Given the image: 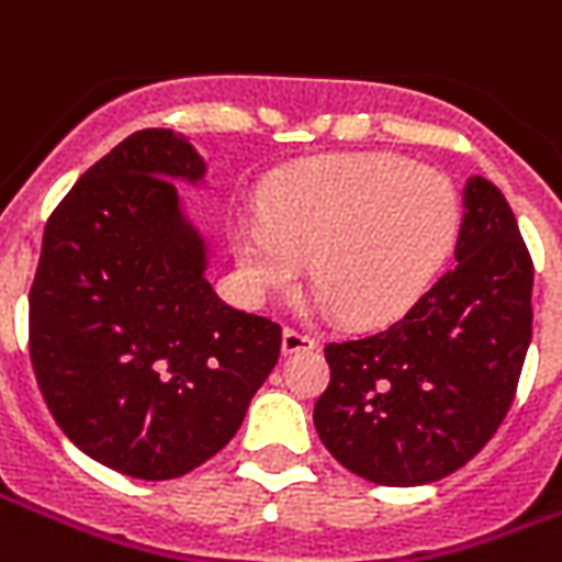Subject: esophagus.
<instances>
[{"label": "esophagus", "mask_w": 562, "mask_h": 562, "mask_svg": "<svg viewBox=\"0 0 562 562\" xmlns=\"http://www.w3.org/2000/svg\"><path fill=\"white\" fill-rule=\"evenodd\" d=\"M310 349H316V340H313L310 334H304V330H294V328L282 330V355L310 352Z\"/></svg>", "instance_id": "obj_1"}]
</instances>
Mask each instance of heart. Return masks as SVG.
<instances>
[{
    "mask_svg": "<svg viewBox=\"0 0 562 562\" xmlns=\"http://www.w3.org/2000/svg\"><path fill=\"white\" fill-rule=\"evenodd\" d=\"M458 232L460 198L446 173L391 153H349L282 171L261 220L234 225L232 249L256 297L294 285L310 261L313 306L370 325L427 292Z\"/></svg>",
    "mask_w": 562,
    "mask_h": 562,
    "instance_id": "obj_1",
    "label": "heart"
}]
</instances>
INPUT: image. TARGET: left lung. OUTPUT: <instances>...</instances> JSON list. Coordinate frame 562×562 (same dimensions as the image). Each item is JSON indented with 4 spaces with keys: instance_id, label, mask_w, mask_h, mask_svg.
I'll return each mask as SVG.
<instances>
[{
    "instance_id": "8db88e82",
    "label": "left lung",
    "mask_w": 562,
    "mask_h": 562,
    "mask_svg": "<svg viewBox=\"0 0 562 562\" xmlns=\"http://www.w3.org/2000/svg\"><path fill=\"white\" fill-rule=\"evenodd\" d=\"M454 258L389 328L325 346L330 382L313 422L367 482L446 479L487 446L515 401L532 337V261L508 201L484 177L463 189Z\"/></svg>"
}]
</instances>
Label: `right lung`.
I'll return each mask as SVG.
<instances>
[{
    "mask_svg": "<svg viewBox=\"0 0 562 562\" xmlns=\"http://www.w3.org/2000/svg\"><path fill=\"white\" fill-rule=\"evenodd\" d=\"M207 165L171 128L116 144L44 225L30 355L47 409L111 470L165 482L228 446L280 358V325L207 282L173 180Z\"/></svg>",
    "mask_w": 562,
    "mask_h": 562,
    "instance_id": "1",
    "label": "right lung"
}]
</instances>
